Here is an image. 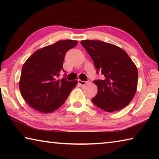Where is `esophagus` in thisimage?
<instances>
[{
  "label": "esophagus",
  "mask_w": 159,
  "mask_h": 159,
  "mask_svg": "<svg viewBox=\"0 0 159 159\" xmlns=\"http://www.w3.org/2000/svg\"><path fill=\"white\" fill-rule=\"evenodd\" d=\"M78 83H79L80 85H85L86 83H87V82L86 81H83V80H78Z\"/></svg>",
  "instance_id": "34e87169"
}]
</instances>
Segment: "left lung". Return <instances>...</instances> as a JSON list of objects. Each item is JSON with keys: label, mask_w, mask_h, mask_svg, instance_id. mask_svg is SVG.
I'll use <instances>...</instances> for the list:
<instances>
[{"label": "left lung", "mask_w": 159, "mask_h": 159, "mask_svg": "<svg viewBox=\"0 0 159 159\" xmlns=\"http://www.w3.org/2000/svg\"><path fill=\"white\" fill-rule=\"evenodd\" d=\"M80 43L104 76L94 80L98 91L92 101L107 112L118 111L128 105L138 87V71L127 52L121 48L100 41L85 40Z\"/></svg>", "instance_id": "8db88e82"}]
</instances>
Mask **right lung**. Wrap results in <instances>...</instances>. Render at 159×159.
<instances>
[{
	"instance_id": "add662e5",
	"label": "right lung",
	"mask_w": 159,
	"mask_h": 159,
	"mask_svg": "<svg viewBox=\"0 0 159 159\" xmlns=\"http://www.w3.org/2000/svg\"><path fill=\"white\" fill-rule=\"evenodd\" d=\"M77 44L72 40L57 41L36 50L24 64L19 86L22 98L32 108L45 114L52 112L62 105L76 87L77 80L57 77L64 71L66 52Z\"/></svg>"
}]
</instances>
